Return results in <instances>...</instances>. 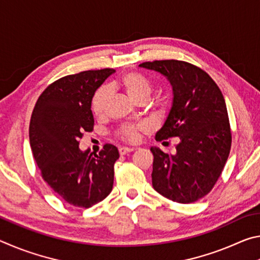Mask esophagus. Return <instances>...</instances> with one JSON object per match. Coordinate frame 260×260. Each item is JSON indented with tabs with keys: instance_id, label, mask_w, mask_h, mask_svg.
<instances>
[{
	"instance_id": "esophagus-1",
	"label": "esophagus",
	"mask_w": 260,
	"mask_h": 260,
	"mask_svg": "<svg viewBox=\"0 0 260 260\" xmlns=\"http://www.w3.org/2000/svg\"><path fill=\"white\" fill-rule=\"evenodd\" d=\"M132 151H133V149L126 148V147H122V148L119 149V153H120V155H126V153L132 152Z\"/></svg>"
}]
</instances>
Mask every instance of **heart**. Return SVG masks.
I'll return each mask as SVG.
<instances>
[{
	"label": "heart",
	"instance_id": "1",
	"mask_svg": "<svg viewBox=\"0 0 260 260\" xmlns=\"http://www.w3.org/2000/svg\"><path fill=\"white\" fill-rule=\"evenodd\" d=\"M118 88H120L128 95V98L138 102L140 100H147L151 93V86L148 79L139 72H128L122 76L117 82ZM109 101V90L105 87H101L95 91L91 99V112L95 117L101 118L104 116L107 104ZM146 129L142 124L131 125L127 124L121 126L118 131V136L128 142H138L140 139V133Z\"/></svg>",
	"mask_w": 260,
	"mask_h": 260
}]
</instances>
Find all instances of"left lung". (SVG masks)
<instances>
[{
	"label": "left lung",
	"mask_w": 260,
	"mask_h": 260,
	"mask_svg": "<svg viewBox=\"0 0 260 260\" xmlns=\"http://www.w3.org/2000/svg\"><path fill=\"white\" fill-rule=\"evenodd\" d=\"M139 67L164 76L173 103L156 140L179 138L175 155L151 148L152 187L166 199L187 204L212 190L230 156L232 133L221 90L208 73L190 63L166 59Z\"/></svg>",
	"instance_id": "1"
}]
</instances>
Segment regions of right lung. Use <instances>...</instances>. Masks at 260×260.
<instances>
[{"instance_id": "obj_1", "label": "right lung", "mask_w": 260, "mask_h": 260, "mask_svg": "<svg viewBox=\"0 0 260 260\" xmlns=\"http://www.w3.org/2000/svg\"><path fill=\"white\" fill-rule=\"evenodd\" d=\"M113 69L83 71L58 79L35 103L29 144L41 175L67 203L90 208L112 190L113 166L119 151L105 144L99 155L80 150L79 141L91 132V99Z\"/></svg>"}]
</instances>
